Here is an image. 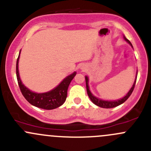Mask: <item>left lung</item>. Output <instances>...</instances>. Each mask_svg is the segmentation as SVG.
<instances>
[{
    "instance_id": "left-lung-1",
    "label": "left lung",
    "mask_w": 151,
    "mask_h": 151,
    "mask_svg": "<svg viewBox=\"0 0 151 151\" xmlns=\"http://www.w3.org/2000/svg\"><path fill=\"white\" fill-rule=\"evenodd\" d=\"M124 39L128 42V43L129 44V45H131V46L132 47V45L131 44V42H129V41L128 40L126 37H125V36H124ZM136 81H137V79H135V81H134V83L133 85H132V88H131L130 91H129V93L126 94V96H125L123 98L121 99L117 100V101H104V100H101V99H100L96 98V97H95L92 93H91V92L90 91V90H89V86H88V77H85L86 89H87V93H88V96H89V98L91 99V101H92L93 104H95L96 105H97V106H100V107H102V108H113V107H115V106H119L120 104H123V103H124L125 101H126V100L129 98V96H131V94H132V92H133L134 88V86H135V84H136Z\"/></svg>"
}]
</instances>
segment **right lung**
Listing matches in <instances>:
<instances>
[{"label": "right lung", "mask_w": 151, "mask_h": 151, "mask_svg": "<svg viewBox=\"0 0 151 151\" xmlns=\"http://www.w3.org/2000/svg\"><path fill=\"white\" fill-rule=\"evenodd\" d=\"M19 58V54L17 60L16 64L17 79L19 89L25 99L30 104L33 105L36 107L45 109H53L61 106L66 99L68 85L71 80H73V78L75 77L77 73L74 72L73 74L68 75L52 91L47 93H36L30 91L21 82L19 75V70H18Z\"/></svg>", "instance_id": "1"}]
</instances>
